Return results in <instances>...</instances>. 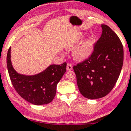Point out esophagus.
I'll return each mask as SVG.
<instances>
[{
    "label": "esophagus",
    "instance_id": "34e87169",
    "mask_svg": "<svg viewBox=\"0 0 131 131\" xmlns=\"http://www.w3.org/2000/svg\"><path fill=\"white\" fill-rule=\"evenodd\" d=\"M67 71H71V70L72 69V64H69V63H68V64H67Z\"/></svg>",
    "mask_w": 131,
    "mask_h": 131
}]
</instances>
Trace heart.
Listing matches in <instances>:
<instances>
[{"label": "heart", "mask_w": 131, "mask_h": 131, "mask_svg": "<svg viewBox=\"0 0 131 131\" xmlns=\"http://www.w3.org/2000/svg\"><path fill=\"white\" fill-rule=\"evenodd\" d=\"M92 51V43L89 41L85 42L74 53V58L76 60H82L87 59Z\"/></svg>", "instance_id": "obj_1"}]
</instances>
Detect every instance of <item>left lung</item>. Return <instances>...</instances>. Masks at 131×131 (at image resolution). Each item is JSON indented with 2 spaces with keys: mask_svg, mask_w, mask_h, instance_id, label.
I'll return each mask as SVG.
<instances>
[{
  "mask_svg": "<svg viewBox=\"0 0 131 131\" xmlns=\"http://www.w3.org/2000/svg\"><path fill=\"white\" fill-rule=\"evenodd\" d=\"M102 34L94 44L87 59L73 66L80 93L90 99L108 95L115 86L123 66L121 41L106 25H101Z\"/></svg>",
  "mask_w": 131,
  "mask_h": 131,
  "instance_id": "obj_1",
  "label": "left lung"
}]
</instances>
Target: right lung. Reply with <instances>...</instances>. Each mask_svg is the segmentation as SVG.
I'll use <instances>...</instances> for the list:
<instances>
[{
  "label": "right lung",
  "instance_id": "add662e5",
  "mask_svg": "<svg viewBox=\"0 0 131 131\" xmlns=\"http://www.w3.org/2000/svg\"><path fill=\"white\" fill-rule=\"evenodd\" d=\"M11 47L7 54L9 75L15 90L23 99L35 105L51 103L56 94L57 85L66 71V62L51 65L34 76H24L15 71L11 61Z\"/></svg>",
  "mask_w": 131,
  "mask_h": 131
}]
</instances>
